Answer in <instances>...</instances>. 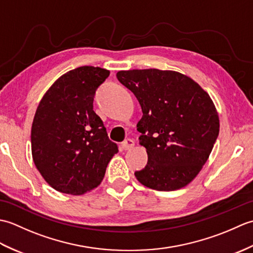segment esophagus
I'll return each mask as SVG.
<instances>
[{"mask_svg":"<svg viewBox=\"0 0 253 253\" xmlns=\"http://www.w3.org/2000/svg\"><path fill=\"white\" fill-rule=\"evenodd\" d=\"M133 146H135V141L132 140V139H126L125 141L124 142H122V144H121V148H122V150H129V149H131Z\"/></svg>","mask_w":253,"mask_h":253,"instance_id":"1","label":"esophagus"}]
</instances>
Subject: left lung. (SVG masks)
<instances>
[{
	"mask_svg": "<svg viewBox=\"0 0 253 253\" xmlns=\"http://www.w3.org/2000/svg\"><path fill=\"white\" fill-rule=\"evenodd\" d=\"M140 103L139 143L148 163L135 171L143 186L160 191L187 186L206 164L219 131L210 95L189 77L173 71L132 69L116 74Z\"/></svg>",
	"mask_w": 253,
	"mask_h": 253,
	"instance_id": "left-lung-1",
	"label": "left lung"
}]
</instances>
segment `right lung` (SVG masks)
Masks as SVG:
<instances>
[{
	"mask_svg": "<svg viewBox=\"0 0 253 253\" xmlns=\"http://www.w3.org/2000/svg\"><path fill=\"white\" fill-rule=\"evenodd\" d=\"M109 76L104 68H75L58 78L38 105L31 127L32 159L57 191L83 195L98 187L118 152L93 111L95 91Z\"/></svg>",
	"mask_w": 253,
	"mask_h": 253,
	"instance_id": "obj_1",
	"label": "right lung"
}]
</instances>
